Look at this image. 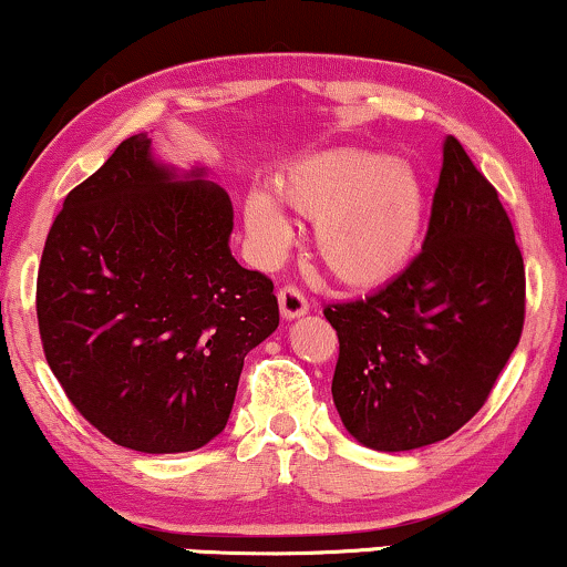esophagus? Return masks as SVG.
Wrapping results in <instances>:
<instances>
[{
	"mask_svg": "<svg viewBox=\"0 0 567 567\" xmlns=\"http://www.w3.org/2000/svg\"><path fill=\"white\" fill-rule=\"evenodd\" d=\"M277 300H279V311H282L285 319H298L308 311V298L296 288V285H285V288H279Z\"/></svg>",
	"mask_w": 567,
	"mask_h": 567,
	"instance_id": "1",
	"label": "esophagus"
}]
</instances>
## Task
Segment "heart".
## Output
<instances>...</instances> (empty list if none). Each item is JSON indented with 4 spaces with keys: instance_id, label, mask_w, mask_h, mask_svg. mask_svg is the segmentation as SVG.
I'll use <instances>...</instances> for the list:
<instances>
[{
    "instance_id": "b5f03b06",
    "label": "heart",
    "mask_w": 567,
    "mask_h": 567,
    "mask_svg": "<svg viewBox=\"0 0 567 567\" xmlns=\"http://www.w3.org/2000/svg\"><path fill=\"white\" fill-rule=\"evenodd\" d=\"M285 198L317 219L319 259L337 279L379 285L395 277L419 248L426 225L424 177L413 164L379 152L334 148L292 164ZM246 225L264 259L292 240V221L271 190L246 200Z\"/></svg>"
}]
</instances>
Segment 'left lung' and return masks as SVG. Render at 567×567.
Returning <instances> with one entry per match:
<instances>
[{
  "label": "left lung",
  "mask_w": 567,
  "mask_h": 567,
  "mask_svg": "<svg viewBox=\"0 0 567 567\" xmlns=\"http://www.w3.org/2000/svg\"><path fill=\"white\" fill-rule=\"evenodd\" d=\"M340 340L332 398L358 442L400 453L447 440L489 398L526 319L513 221L447 135L424 248L384 288L327 303Z\"/></svg>",
  "instance_id": "left-lung-1"
}]
</instances>
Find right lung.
<instances>
[{
    "label": "right lung",
    "mask_w": 567,
    "mask_h": 567,
    "mask_svg": "<svg viewBox=\"0 0 567 567\" xmlns=\"http://www.w3.org/2000/svg\"><path fill=\"white\" fill-rule=\"evenodd\" d=\"M131 135L64 198L35 282L49 369L78 413L138 453H188L230 419L275 285L230 254L233 204Z\"/></svg>",
    "instance_id": "1"
}]
</instances>
